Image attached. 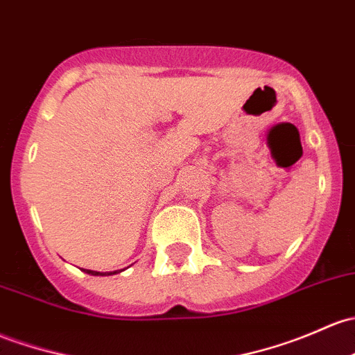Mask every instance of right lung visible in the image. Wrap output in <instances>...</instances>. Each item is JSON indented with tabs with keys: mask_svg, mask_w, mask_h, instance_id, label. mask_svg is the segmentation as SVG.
I'll return each mask as SVG.
<instances>
[{
	"mask_svg": "<svg viewBox=\"0 0 355 355\" xmlns=\"http://www.w3.org/2000/svg\"><path fill=\"white\" fill-rule=\"evenodd\" d=\"M83 272H87L89 275H114L117 274L119 270H114V272H96V270H88V268H83Z\"/></svg>",
	"mask_w": 355,
	"mask_h": 355,
	"instance_id": "1",
	"label": "right lung"
}]
</instances>
